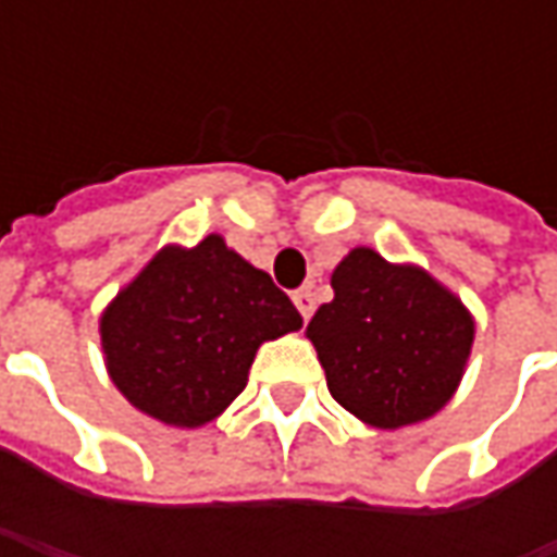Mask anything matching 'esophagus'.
I'll use <instances>...</instances> for the list:
<instances>
[{
	"label": "esophagus",
	"mask_w": 557,
	"mask_h": 557,
	"mask_svg": "<svg viewBox=\"0 0 557 557\" xmlns=\"http://www.w3.org/2000/svg\"><path fill=\"white\" fill-rule=\"evenodd\" d=\"M294 307L300 310V315H304V319H310L312 310H315V297H312V290L310 288L294 290Z\"/></svg>",
	"instance_id": "1"
}]
</instances>
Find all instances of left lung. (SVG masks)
I'll return each instance as SVG.
<instances>
[{
  "label": "left lung",
  "instance_id": "8db88e82",
  "mask_svg": "<svg viewBox=\"0 0 557 557\" xmlns=\"http://www.w3.org/2000/svg\"><path fill=\"white\" fill-rule=\"evenodd\" d=\"M334 300L307 325L332 396L359 421L396 431L437 416L459 387L474 319L424 269L354 247L332 272Z\"/></svg>",
  "mask_w": 557,
  "mask_h": 557
}]
</instances>
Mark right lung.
I'll list each match as a JSON object with an SVG mask.
<instances>
[{"mask_svg": "<svg viewBox=\"0 0 557 557\" xmlns=\"http://www.w3.org/2000/svg\"><path fill=\"white\" fill-rule=\"evenodd\" d=\"M304 325L285 290L220 235L166 245L101 312L104 366L139 412L201 428L245 391L260 344Z\"/></svg>", "mask_w": 557, "mask_h": 557, "instance_id": "1", "label": "right lung"}]
</instances>
